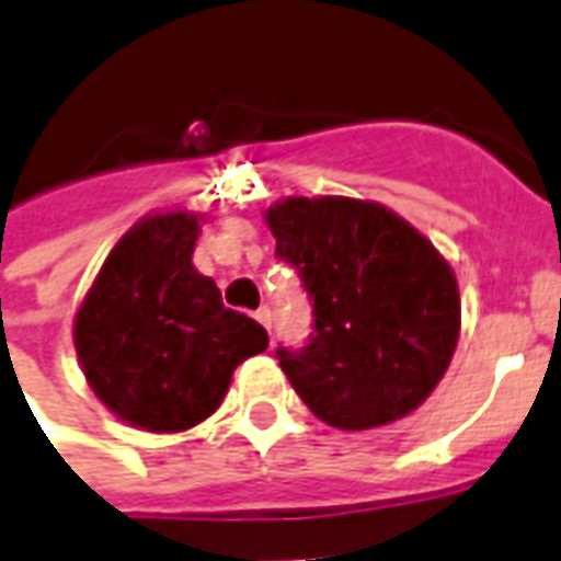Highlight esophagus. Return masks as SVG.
I'll return each mask as SVG.
<instances>
[{"instance_id":"esophagus-1","label":"esophagus","mask_w":561,"mask_h":561,"mask_svg":"<svg viewBox=\"0 0 561 561\" xmlns=\"http://www.w3.org/2000/svg\"><path fill=\"white\" fill-rule=\"evenodd\" d=\"M255 321H257V324H264V328L270 330V309H267V306H261V309H257Z\"/></svg>"}]
</instances>
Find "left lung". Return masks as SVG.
I'll return each instance as SVG.
<instances>
[{
  "mask_svg": "<svg viewBox=\"0 0 561 561\" xmlns=\"http://www.w3.org/2000/svg\"><path fill=\"white\" fill-rule=\"evenodd\" d=\"M264 221L316 318L306 348L276 352L297 397L336 430L412 414L457 352L459 288L442 252L393 209L357 197H285Z\"/></svg>",
  "mask_w": 561,
  "mask_h": 561,
  "instance_id": "left-lung-1",
  "label": "left lung"
}]
</instances>
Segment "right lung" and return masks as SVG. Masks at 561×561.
I'll use <instances>...</instances> for the list:
<instances>
[{"label":"right lung","mask_w":561,"mask_h":561,"mask_svg":"<svg viewBox=\"0 0 561 561\" xmlns=\"http://www.w3.org/2000/svg\"><path fill=\"white\" fill-rule=\"evenodd\" d=\"M201 216L140 219L104 257L75 316V348L92 393L147 433L207 421L267 330L225 309L216 282L192 264Z\"/></svg>","instance_id":"1"}]
</instances>
